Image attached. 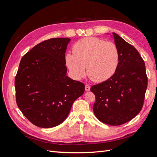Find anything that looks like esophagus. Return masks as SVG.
Segmentation results:
<instances>
[{"mask_svg": "<svg viewBox=\"0 0 157 157\" xmlns=\"http://www.w3.org/2000/svg\"><path fill=\"white\" fill-rule=\"evenodd\" d=\"M85 90H86V92L90 91V85H88V84H86V85H85Z\"/></svg>", "mask_w": 157, "mask_h": 157, "instance_id": "esophagus-1", "label": "esophagus"}]
</instances>
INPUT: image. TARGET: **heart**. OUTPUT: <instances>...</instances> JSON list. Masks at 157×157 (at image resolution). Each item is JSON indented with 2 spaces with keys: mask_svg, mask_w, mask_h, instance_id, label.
Segmentation results:
<instances>
[{
  "mask_svg": "<svg viewBox=\"0 0 157 157\" xmlns=\"http://www.w3.org/2000/svg\"><path fill=\"white\" fill-rule=\"evenodd\" d=\"M73 54L66 55L65 60L71 74L75 78L85 75L87 68L88 77L97 82L110 78L115 73L120 61L117 46L96 37H86L76 42Z\"/></svg>",
  "mask_w": 157,
  "mask_h": 157,
  "instance_id": "heart-1",
  "label": "heart"
}]
</instances>
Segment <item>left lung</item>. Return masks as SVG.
Instances as JSON below:
<instances>
[{
	"mask_svg": "<svg viewBox=\"0 0 157 157\" xmlns=\"http://www.w3.org/2000/svg\"><path fill=\"white\" fill-rule=\"evenodd\" d=\"M120 53L115 73L90 88L96 102L93 110L98 119L105 124L118 126L131 121L141 110L147 87L145 65L134 46L113 33Z\"/></svg>",
	"mask_w": 157,
	"mask_h": 157,
	"instance_id": "1",
	"label": "left lung"
}]
</instances>
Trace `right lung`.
I'll use <instances>...</instances> for the list:
<instances>
[{"instance_id": "add662e5", "label": "right lung", "mask_w": 157, "mask_h": 157, "mask_svg": "<svg viewBox=\"0 0 157 157\" xmlns=\"http://www.w3.org/2000/svg\"><path fill=\"white\" fill-rule=\"evenodd\" d=\"M71 39L54 38L36 44L21 59L15 78L17 105L28 120L40 128L60 124L84 84L68 77L65 54Z\"/></svg>"}]
</instances>
